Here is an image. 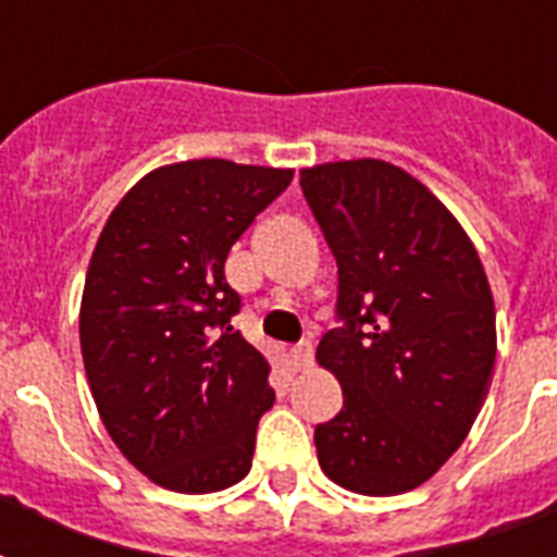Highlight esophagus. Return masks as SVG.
<instances>
[{"label":"esophagus","mask_w":557,"mask_h":557,"mask_svg":"<svg viewBox=\"0 0 557 557\" xmlns=\"http://www.w3.org/2000/svg\"><path fill=\"white\" fill-rule=\"evenodd\" d=\"M311 357H314L311 343H300V346H294V349L288 351V360H292L294 372H300V369H309Z\"/></svg>","instance_id":"obj_1"}]
</instances>
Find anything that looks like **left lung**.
<instances>
[{"instance_id": "left-lung-1", "label": "left lung", "mask_w": 557, "mask_h": 557, "mask_svg": "<svg viewBox=\"0 0 557 557\" xmlns=\"http://www.w3.org/2000/svg\"><path fill=\"white\" fill-rule=\"evenodd\" d=\"M337 260L341 329L318 363L343 409L314 429L320 469L357 495H404L467 441L495 369L490 280L463 225L426 185L383 160L300 171Z\"/></svg>"}]
</instances>
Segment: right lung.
Returning a JSON list of instances; mask_svg holds the SVG:
<instances>
[{
	"label": "right lung",
	"instance_id": "1",
	"mask_svg": "<svg viewBox=\"0 0 557 557\" xmlns=\"http://www.w3.org/2000/svg\"><path fill=\"white\" fill-rule=\"evenodd\" d=\"M292 169L188 160L146 174L111 211L85 274L79 343L108 435L157 486L243 481L274 406L271 366L234 332L225 257Z\"/></svg>",
	"mask_w": 557,
	"mask_h": 557
}]
</instances>
